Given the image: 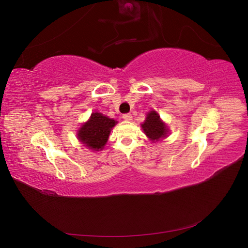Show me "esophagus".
<instances>
[{
  "label": "esophagus",
  "instance_id": "esophagus-1",
  "mask_svg": "<svg viewBox=\"0 0 248 248\" xmlns=\"http://www.w3.org/2000/svg\"><path fill=\"white\" fill-rule=\"evenodd\" d=\"M122 118L124 120H126V121H131V120H132V115L131 114H124L122 116Z\"/></svg>",
  "mask_w": 248,
  "mask_h": 248
}]
</instances>
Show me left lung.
<instances>
[{
    "instance_id": "1",
    "label": "left lung",
    "mask_w": 248,
    "mask_h": 248,
    "mask_svg": "<svg viewBox=\"0 0 248 248\" xmlns=\"http://www.w3.org/2000/svg\"><path fill=\"white\" fill-rule=\"evenodd\" d=\"M142 129H144L146 136L151 139V140H159L160 139L167 137L168 128L166 124H164L158 114L156 111H150L147 115L146 121L144 124H141Z\"/></svg>"
}]
</instances>
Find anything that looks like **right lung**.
<instances>
[{
    "instance_id": "obj_1",
    "label": "right lung",
    "mask_w": 248,
    "mask_h": 248,
    "mask_svg": "<svg viewBox=\"0 0 248 248\" xmlns=\"http://www.w3.org/2000/svg\"><path fill=\"white\" fill-rule=\"evenodd\" d=\"M116 123L115 120L94 112L89 121L81 126L78 133V140L89 149L98 151L107 144L110 129Z\"/></svg>"
}]
</instances>
